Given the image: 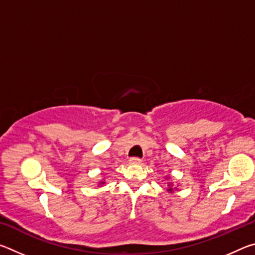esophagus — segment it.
<instances>
[{"label":"esophagus","mask_w":255,"mask_h":255,"mask_svg":"<svg viewBox=\"0 0 255 255\" xmlns=\"http://www.w3.org/2000/svg\"><path fill=\"white\" fill-rule=\"evenodd\" d=\"M129 162H130V164H140L141 159L139 157H130Z\"/></svg>","instance_id":"1"}]
</instances>
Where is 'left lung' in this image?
<instances>
[{"label": "left lung", "mask_w": 255, "mask_h": 255, "mask_svg": "<svg viewBox=\"0 0 255 255\" xmlns=\"http://www.w3.org/2000/svg\"><path fill=\"white\" fill-rule=\"evenodd\" d=\"M169 190H170V191H172V189H171V188H170V189H169Z\"/></svg>", "instance_id": "1"}]
</instances>
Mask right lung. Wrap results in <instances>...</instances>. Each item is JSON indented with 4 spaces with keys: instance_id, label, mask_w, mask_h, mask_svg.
Here are the masks:
<instances>
[{
    "instance_id": "obj_1",
    "label": "right lung",
    "mask_w": 255,
    "mask_h": 255,
    "mask_svg": "<svg viewBox=\"0 0 255 255\" xmlns=\"http://www.w3.org/2000/svg\"><path fill=\"white\" fill-rule=\"evenodd\" d=\"M101 183H105V182H101Z\"/></svg>"
}]
</instances>
